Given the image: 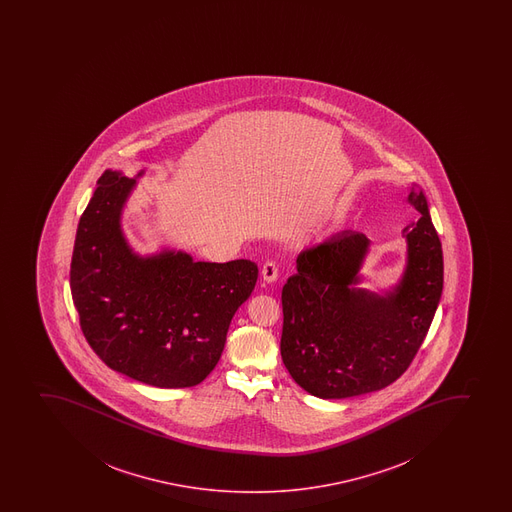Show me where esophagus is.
<instances>
[{"label":"esophagus","mask_w":512,"mask_h":512,"mask_svg":"<svg viewBox=\"0 0 512 512\" xmlns=\"http://www.w3.org/2000/svg\"><path fill=\"white\" fill-rule=\"evenodd\" d=\"M261 275H263V280H265V282H275L278 278L277 263H273V261L265 263V265H263V270H261Z\"/></svg>","instance_id":"esophagus-1"}]
</instances>
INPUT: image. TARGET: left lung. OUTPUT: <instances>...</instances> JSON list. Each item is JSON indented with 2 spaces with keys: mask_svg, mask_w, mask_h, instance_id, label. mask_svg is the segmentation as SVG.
Segmentation results:
<instances>
[{
  "mask_svg": "<svg viewBox=\"0 0 512 512\" xmlns=\"http://www.w3.org/2000/svg\"><path fill=\"white\" fill-rule=\"evenodd\" d=\"M406 268L384 295L359 288L371 241L343 230L297 256L283 285V364L300 388L340 400L386 388L410 367L441 300L444 261L427 198L412 189Z\"/></svg>",
  "mask_w": 512,
  "mask_h": 512,
  "instance_id": "8db88e82",
  "label": "left lung"
}]
</instances>
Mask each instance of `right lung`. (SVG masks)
Masks as SVG:
<instances>
[{"mask_svg":"<svg viewBox=\"0 0 512 512\" xmlns=\"http://www.w3.org/2000/svg\"><path fill=\"white\" fill-rule=\"evenodd\" d=\"M135 186L118 171L99 177L78 224L71 297L83 335L112 371L155 388H191L220 360L258 266L249 259L193 261L169 249L138 256L121 229Z\"/></svg>","mask_w":512,"mask_h":512,"instance_id":"right-lung-1","label":"right lung"}]
</instances>
